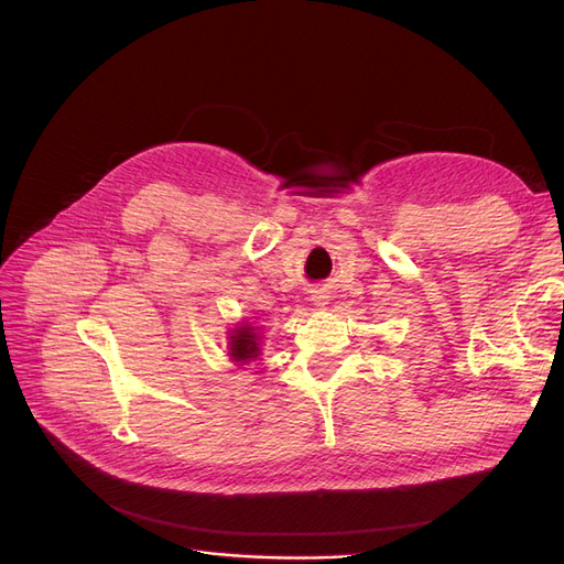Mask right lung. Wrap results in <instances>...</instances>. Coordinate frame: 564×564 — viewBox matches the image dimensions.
I'll list each match as a JSON object with an SVG mask.
<instances>
[{
	"label": "right lung",
	"instance_id": "obj_1",
	"mask_svg": "<svg viewBox=\"0 0 564 564\" xmlns=\"http://www.w3.org/2000/svg\"><path fill=\"white\" fill-rule=\"evenodd\" d=\"M228 348H230V357L235 362L240 365H249L251 360L261 355V336L256 334V329L251 324H242V327H237L230 332L228 336Z\"/></svg>",
	"mask_w": 564,
	"mask_h": 564
}]
</instances>
